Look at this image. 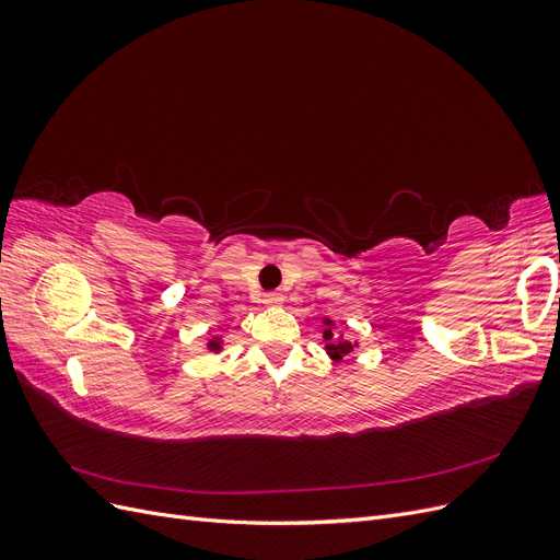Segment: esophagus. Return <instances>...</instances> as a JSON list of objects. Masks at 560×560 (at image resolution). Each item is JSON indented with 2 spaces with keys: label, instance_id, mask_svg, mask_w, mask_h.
Listing matches in <instances>:
<instances>
[{
  "label": "esophagus",
  "instance_id": "34e87169",
  "mask_svg": "<svg viewBox=\"0 0 560 560\" xmlns=\"http://www.w3.org/2000/svg\"><path fill=\"white\" fill-rule=\"evenodd\" d=\"M264 303H266V306H280L282 294L280 292H266L264 294Z\"/></svg>",
  "mask_w": 560,
  "mask_h": 560
}]
</instances>
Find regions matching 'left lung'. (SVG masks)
I'll use <instances>...</instances> for the list:
<instances>
[{
  "label": "left lung",
  "mask_w": 560,
  "mask_h": 560,
  "mask_svg": "<svg viewBox=\"0 0 560 560\" xmlns=\"http://www.w3.org/2000/svg\"><path fill=\"white\" fill-rule=\"evenodd\" d=\"M327 325H331V322L327 319ZM325 341H327V352L331 354V358L336 360V362H341V360H346L348 354L352 352V348H354V343H350V341H336L334 338V331L331 329H325Z\"/></svg>",
  "instance_id": "1"
}]
</instances>
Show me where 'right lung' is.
Here are the masks:
<instances>
[{"label": "right lung", "instance_id": "obj_1", "mask_svg": "<svg viewBox=\"0 0 560 560\" xmlns=\"http://www.w3.org/2000/svg\"><path fill=\"white\" fill-rule=\"evenodd\" d=\"M208 346H210V350H219V338H212Z\"/></svg>", "mask_w": 560, "mask_h": 560}]
</instances>
